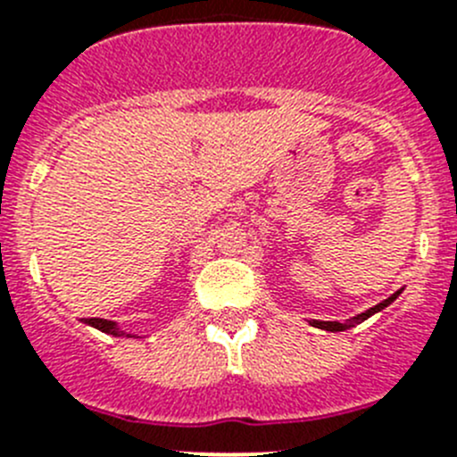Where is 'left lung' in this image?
I'll return each mask as SVG.
<instances>
[{"instance_id": "1", "label": "left lung", "mask_w": 457, "mask_h": 457, "mask_svg": "<svg viewBox=\"0 0 457 457\" xmlns=\"http://www.w3.org/2000/svg\"><path fill=\"white\" fill-rule=\"evenodd\" d=\"M399 293H402V291H396L395 295H390V297H387V300H383L381 304L372 306V309H368V311H365V313L356 315V318H352V320H349V322H325V320H311V325L318 327V329H325V331H345V329H349V327H353V325H358V322H363V320H368L370 315H374V313H378V311H381V309H386L387 304H392V302H395L396 297H399Z\"/></svg>"}]
</instances>
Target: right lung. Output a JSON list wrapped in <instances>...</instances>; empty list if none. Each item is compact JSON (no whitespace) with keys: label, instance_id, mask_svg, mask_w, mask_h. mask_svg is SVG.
I'll use <instances>...</instances> for the list:
<instances>
[{"label":"right lung","instance_id":"obj_1","mask_svg":"<svg viewBox=\"0 0 457 457\" xmlns=\"http://www.w3.org/2000/svg\"><path fill=\"white\" fill-rule=\"evenodd\" d=\"M85 325H92L94 329L104 331V334L128 336V338H132V334H123V331H119L117 322H110V320H104V318H87V320H85Z\"/></svg>","mask_w":457,"mask_h":457}]
</instances>
